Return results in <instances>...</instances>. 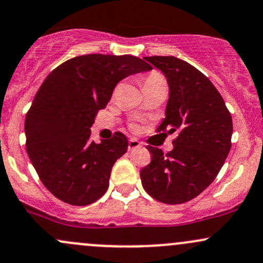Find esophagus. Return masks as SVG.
Returning <instances> with one entry per match:
<instances>
[{"label": "esophagus", "instance_id": "esophagus-1", "mask_svg": "<svg viewBox=\"0 0 263 263\" xmlns=\"http://www.w3.org/2000/svg\"><path fill=\"white\" fill-rule=\"evenodd\" d=\"M140 146H141V143L137 140H135V139L128 140V151L135 150V148H139Z\"/></svg>", "mask_w": 263, "mask_h": 263}]
</instances>
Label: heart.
<instances>
[{"label": "heart", "instance_id": "b5f03b06", "mask_svg": "<svg viewBox=\"0 0 263 263\" xmlns=\"http://www.w3.org/2000/svg\"><path fill=\"white\" fill-rule=\"evenodd\" d=\"M143 88H156V87H165L166 88V82L164 77L159 73H151L143 79L142 83Z\"/></svg>", "mask_w": 263, "mask_h": 263}]
</instances>
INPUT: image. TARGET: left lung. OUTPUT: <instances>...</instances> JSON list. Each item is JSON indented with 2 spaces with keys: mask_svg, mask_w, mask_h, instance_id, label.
I'll return each mask as SVG.
<instances>
[{
  "mask_svg": "<svg viewBox=\"0 0 263 263\" xmlns=\"http://www.w3.org/2000/svg\"><path fill=\"white\" fill-rule=\"evenodd\" d=\"M143 59L161 70L168 84L165 118L157 129L178 137L166 155L147 146L153 160L141 170V182L156 200L181 204L205 190L224 164L233 132L231 113L212 82L189 63L175 57Z\"/></svg>",
  "mask_w": 263,
  "mask_h": 263,
  "instance_id": "8db88e82",
  "label": "left lung"
}]
</instances>
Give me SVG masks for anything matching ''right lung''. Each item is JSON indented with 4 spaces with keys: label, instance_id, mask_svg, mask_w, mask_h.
<instances>
[{
    "label": "right lung",
    "instance_id": "right-lung-1",
    "mask_svg": "<svg viewBox=\"0 0 263 263\" xmlns=\"http://www.w3.org/2000/svg\"><path fill=\"white\" fill-rule=\"evenodd\" d=\"M151 69L132 55L90 54L66 60L46 77L25 118V135L30 161L52 195L83 206L107 192L128 141L116 132L96 143L90 127L118 82Z\"/></svg>",
    "mask_w": 263,
    "mask_h": 263
}]
</instances>
